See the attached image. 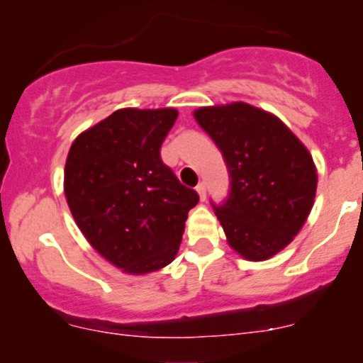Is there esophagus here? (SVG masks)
Returning a JSON list of instances; mask_svg holds the SVG:
<instances>
[{"instance_id":"obj_1","label":"esophagus","mask_w":363,"mask_h":363,"mask_svg":"<svg viewBox=\"0 0 363 363\" xmlns=\"http://www.w3.org/2000/svg\"><path fill=\"white\" fill-rule=\"evenodd\" d=\"M196 193L199 194V199H201V201H205V199H206V186L203 184V182H199V184L196 186Z\"/></svg>"}]
</instances>
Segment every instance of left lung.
Returning <instances> with one entry per match:
<instances>
[{
	"label": "left lung",
	"instance_id": "8db88e82",
	"mask_svg": "<svg viewBox=\"0 0 363 363\" xmlns=\"http://www.w3.org/2000/svg\"><path fill=\"white\" fill-rule=\"evenodd\" d=\"M199 124L222 152L230 193L215 208L227 242L247 261H266L301 232L318 189L309 150L277 116L245 102L199 107Z\"/></svg>",
	"mask_w": 363,
	"mask_h": 363
}]
</instances>
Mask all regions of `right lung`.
I'll return each instance as SVG.
<instances>
[{"label":"right lung","mask_w":363,"mask_h":363,"mask_svg":"<svg viewBox=\"0 0 363 363\" xmlns=\"http://www.w3.org/2000/svg\"><path fill=\"white\" fill-rule=\"evenodd\" d=\"M179 112L126 107L77 136L65 165L74 222L104 259L148 274L176 259L196 191L160 158Z\"/></svg>","instance_id":"add662e5"}]
</instances>
